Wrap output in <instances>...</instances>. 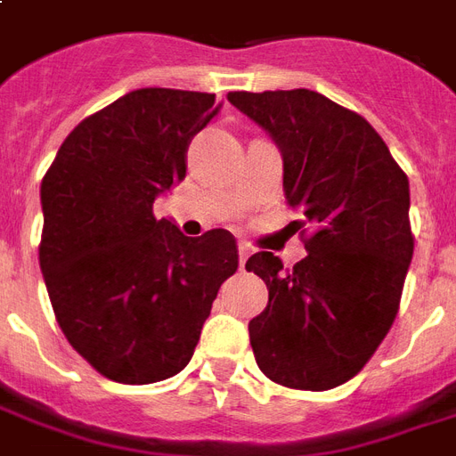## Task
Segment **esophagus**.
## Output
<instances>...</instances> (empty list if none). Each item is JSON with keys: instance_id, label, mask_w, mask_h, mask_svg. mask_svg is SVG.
I'll list each match as a JSON object with an SVG mask.
<instances>
[{"instance_id": "1", "label": "esophagus", "mask_w": 456, "mask_h": 456, "mask_svg": "<svg viewBox=\"0 0 456 456\" xmlns=\"http://www.w3.org/2000/svg\"><path fill=\"white\" fill-rule=\"evenodd\" d=\"M251 256V246L246 244V241H239V265L244 268L246 265V258Z\"/></svg>"}]
</instances>
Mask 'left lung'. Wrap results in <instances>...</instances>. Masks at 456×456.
<instances>
[{"label": "left lung", "instance_id": "1", "mask_svg": "<svg viewBox=\"0 0 456 456\" xmlns=\"http://www.w3.org/2000/svg\"><path fill=\"white\" fill-rule=\"evenodd\" d=\"M227 99L275 140L285 200L305 215L297 229H313L292 268L271 251L246 261L268 288L248 323L256 362L289 389H333L367 365L399 314L413 258L408 176L365 118L316 91Z\"/></svg>", "mask_w": 456, "mask_h": 456}]
</instances>
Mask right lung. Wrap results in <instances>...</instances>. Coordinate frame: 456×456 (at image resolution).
Wrapping results in <instances>:
<instances>
[{
	"label": "right lung",
	"instance_id": "1",
	"mask_svg": "<svg viewBox=\"0 0 456 456\" xmlns=\"http://www.w3.org/2000/svg\"><path fill=\"white\" fill-rule=\"evenodd\" d=\"M215 94L137 89L67 134L40 183L38 258L60 329L94 370L151 384L183 370L237 239H191L154 217L157 195L185 178V151L217 116Z\"/></svg>",
	"mask_w": 456,
	"mask_h": 456
}]
</instances>
